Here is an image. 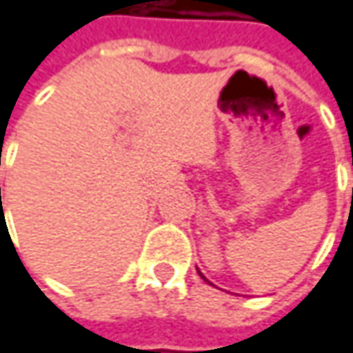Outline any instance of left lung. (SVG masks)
Masks as SVG:
<instances>
[{
  "instance_id": "left-lung-1",
  "label": "left lung",
  "mask_w": 353,
  "mask_h": 353,
  "mask_svg": "<svg viewBox=\"0 0 353 353\" xmlns=\"http://www.w3.org/2000/svg\"><path fill=\"white\" fill-rule=\"evenodd\" d=\"M199 274H201V272H199ZM201 276H203V274H201ZM203 278H204V276H203ZM204 280H206V278H204ZM206 282H208V280H206Z\"/></svg>"
}]
</instances>
